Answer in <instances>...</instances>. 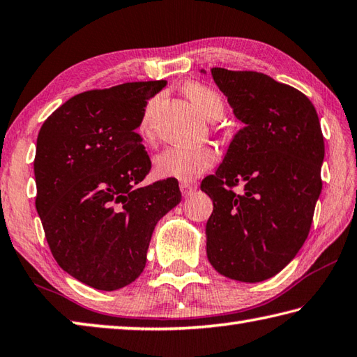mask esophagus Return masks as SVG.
Instances as JSON below:
<instances>
[{
    "mask_svg": "<svg viewBox=\"0 0 357 357\" xmlns=\"http://www.w3.org/2000/svg\"><path fill=\"white\" fill-rule=\"evenodd\" d=\"M179 189H181V193H183L184 197H189V195H192L193 190L197 189V185H193L190 183H181Z\"/></svg>",
    "mask_w": 357,
    "mask_h": 357,
    "instance_id": "obj_1",
    "label": "esophagus"
}]
</instances>
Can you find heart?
<instances>
[{"label": "heart", "mask_w": 357, "mask_h": 357, "mask_svg": "<svg viewBox=\"0 0 357 357\" xmlns=\"http://www.w3.org/2000/svg\"><path fill=\"white\" fill-rule=\"evenodd\" d=\"M185 93L195 105L198 111L207 120L217 121L225 112V102L215 90L206 87L203 84H190L187 86ZM154 114V101L146 106L140 121V132L148 135L151 132V119ZM217 153L209 146H170L158 154L154 159V170L159 178L178 179L183 183H190L204 174L215 164Z\"/></svg>", "instance_id": "1"}]
</instances>
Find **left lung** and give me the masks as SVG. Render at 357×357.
<instances>
[{"label":"left lung","instance_id":"8db88e82","mask_svg":"<svg viewBox=\"0 0 357 357\" xmlns=\"http://www.w3.org/2000/svg\"><path fill=\"white\" fill-rule=\"evenodd\" d=\"M211 73L243 128L201 183L213 203L207 259L229 280L261 282L298 255L312 225L325 159L319 115L300 90L264 73ZM238 183L242 192L231 189Z\"/></svg>","mask_w":357,"mask_h":357}]
</instances>
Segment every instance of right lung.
<instances>
[{
	"mask_svg": "<svg viewBox=\"0 0 357 357\" xmlns=\"http://www.w3.org/2000/svg\"><path fill=\"white\" fill-rule=\"evenodd\" d=\"M165 86L125 82L75 95L38 131L36 207L47 242L59 267L93 289L137 280L154 226L181 203L176 179L140 185L151 160L135 129Z\"/></svg>",
	"mask_w": 357,
	"mask_h": 357,
	"instance_id": "obj_1",
	"label": "right lung"
}]
</instances>
